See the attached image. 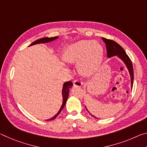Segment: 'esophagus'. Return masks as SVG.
Masks as SVG:
<instances>
[{"instance_id":"esophagus-1","label":"esophagus","mask_w":147,"mask_h":147,"mask_svg":"<svg viewBox=\"0 0 147 147\" xmlns=\"http://www.w3.org/2000/svg\"><path fill=\"white\" fill-rule=\"evenodd\" d=\"M73 85L74 86H77V87H82L83 84H82V82L78 80H75L73 82Z\"/></svg>"}]
</instances>
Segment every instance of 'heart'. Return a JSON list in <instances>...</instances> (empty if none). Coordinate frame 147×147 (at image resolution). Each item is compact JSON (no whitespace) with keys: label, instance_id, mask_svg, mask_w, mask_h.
I'll list each match as a JSON object with an SVG mask.
<instances>
[{"label":"heart","instance_id":"1","mask_svg":"<svg viewBox=\"0 0 147 147\" xmlns=\"http://www.w3.org/2000/svg\"><path fill=\"white\" fill-rule=\"evenodd\" d=\"M104 49L97 41L81 40L68 46L63 58L69 63H78L80 73L89 76L96 73L102 61Z\"/></svg>","mask_w":147,"mask_h":147}]
</instances>
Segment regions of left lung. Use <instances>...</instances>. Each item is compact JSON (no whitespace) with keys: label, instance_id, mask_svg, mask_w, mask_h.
I'll list each match as a JSON object with an SVG mask.
<instances>
[{"label":"left lung","instance_id":"left-lung-1","mask_svg":"<svg viewBox=\"0 0 147 147\" xmlns=\"http://www.w3.org/2000/svg\"><path fill=\"white\" fill-rule=\"evenodd\" d=\"M102 39L104 43H106L107 49V55H108V58H111V57L117 56L124 62V64L126 65V67L128 68V70L130 75L131 87V88H132L134 83V69L131 59L129 58L127 54H126V52L124 51V50L122 48V47L119 45L117 43H116L115 41L111 40V39H106L104 38H102ZM87 110H88V109H87ZM92 116L94 117L93 115Z\"/></svg>","mask_w":147,"mask_h":147}]
</instances>
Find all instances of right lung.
Listing matches in <instances>:
<instances>
[{
    "label": "right lung",
    "mask_w": 147,
    "mask_h": 147,
    "mask_svg": "<svg viewBox=\"0 0 147 147\" xmlns=\"http://www.w3.org/2000/svg\"><path fill=\"white\" fill-rule=\"evenodd\" d=\"M58 37H54V38H41V39H38V40L35 41L34 42H33L32 44H30V45L29 46H32V45H36V44H39V43H49V42H51V41H53L54 40H55L57 38H58ZM73 83L71 82V81H69V82H65L63 84V88H62V96H63V103H62V105L61 106L60 109H59V110L58 113H57L55 115H54L53 117L51 118L50 119H47L46 121H51V120H53V119H56L57 117V116H58L60 112L62 110V109L63 108V107L65 106L66 104V102L67 100V98H68V96H69V89H70L72 86H73Z\"/></svg>",
    "instance_id": "1"
}]
</instances>
